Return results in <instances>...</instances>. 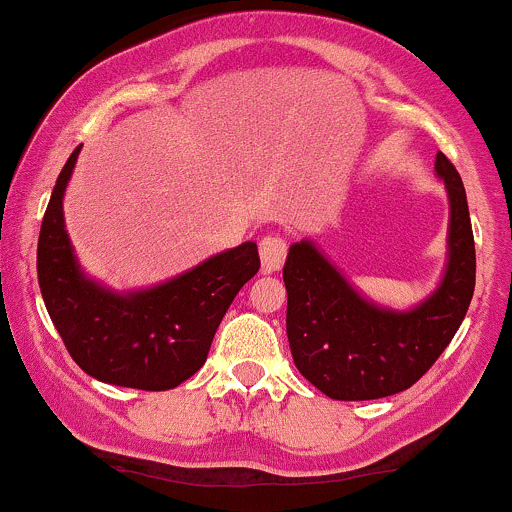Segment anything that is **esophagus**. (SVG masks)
Returning a JSON list of instances; mask_svg holds the SVG:
<instances>
[{"label": "esophagus", "instance_id": "34e87169", "mask_svg": "<svg viewBox=\"0 0 512 512\" xmlns=\"http://www.w3.org/2000/svg\"><path fill=\"white\" fill-rule=\"evenodd\" d=\"M285 254H288V244L280 236H263L261 244H258V256H261V266L266 273L278 271L283 266Z\"/></svg>", "mask_w": 512, "mask_h": 512}]
</instances>
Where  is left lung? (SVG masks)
I'll return each instance as SVG.
<instances>
[{
    "label": "left lung",
    "instance_id": "8db88e82",
    "mask_svg": "<svg viewBox=\"0 0 512 512\" xmlns=\"http://www.w3.org/2000/svg\"><path fill=\"white\" fill-rule=\"evenodd\" d=\"M434 170L449 195L447 268L437 290L412 310L366 300L312 241L290 246L283 266L290 351L298 371L327 398L376 400L408 390L430 371L466 317L476 285L466 190L442 151Z\"/></svg>",
    "mask_w": 512,
    "mask_h": 512
}]
</instances>
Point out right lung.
<instances>
[{
  "mask_svg": "<svg viewBox=\"0 0 512 512\" xmlns=\"http://www.w3.org/2000/svg\"><path fill=\"white\" fill-rule=\"evenodd\" d=\"M78 146L60 170L38 234V285L65 349L87 376L139 390L180 386L207 361L236 293L261 268L254 241L153 288L114 293L82 273L65 232L63 195Z\"/></svg>",
  "mask_w": 512,
  "mask_h": 512,
  "instance_id": "add662e5",
  "label": "right lung"
}]
</instances>
